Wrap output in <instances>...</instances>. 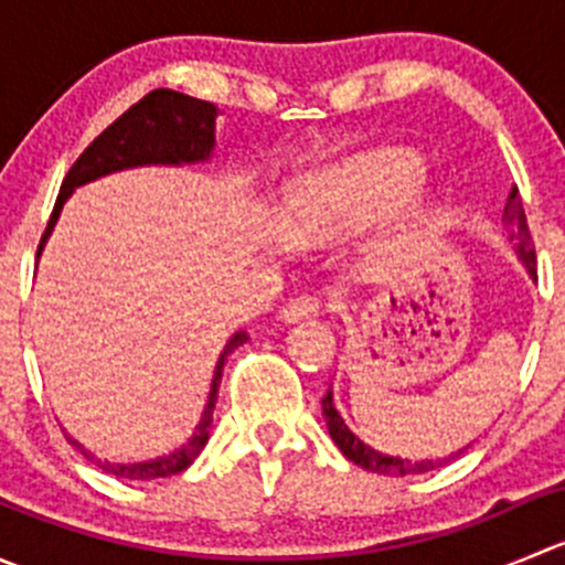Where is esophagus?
<instances>
[{
    "mask_svg": "<svg viewBox=\"0 0 565 565\" xmlns=\"http://www.w3.org/2000/svg\"><path fill=\"white\" fill-rule=\"evenodd\" d=\"M322 303L319 298H311V295H300V298L289 300L287 306L281 309V319L284 322H298V319H311L319 315Z\"/></svg>",
    "mask_w": 565,
    "mask_h": 565,
    "instance_id": "34e87169",
    "label": "esophagus"
}]
</instances>
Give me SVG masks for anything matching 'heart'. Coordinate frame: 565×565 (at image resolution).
Wrapping results in <instances>:
<instances>
[{
  "label": "heart",
  "instance_id": "b5f03b06",
  "mask_svg": "<svg viewBox=\"0 0 565 565\" xmlns=\"http://www.w3.org/2000/svg\"><path fill=\"white\" fill-rule=\"evenodd\" d=\"M420 163L407 152L361 156L341 167L303 177L287 191L281 204V226L292 241H330L358 221L398 202L420 182ZM407 237L398 235L380 250L383 262H398Z\"/></svg>",
  "mask_w": 565,
  "mask_h": 565
}]
</instances>
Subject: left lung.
<instances>
[{
	"label": "left lung",
	"mask_w": 565,
	"mask_h": 565,
	"mask_svg": "<svg viewBox=\"0 0 565 565\" xmlns=\"http://www.w3.org/2000/svg\"><path fill=\"white\" fill-rule=\"evenodd\" d=\"M503 221H505V226H509V241H514L516 254H520L522 265L527 267L530 278L535 281V248H533V237H530V230H527L525 207H522V199H520V191H516V188H511L509 202H505V210H503ZM322 415H324V424H328L330 437H333V443L339 446V451L344 454V457L350 461L361 465L363 470L380 472V476H396V478L398 476H418V472L435 470V467L446 465L448 459L459 457V454H461V451L451 454L448 459L413 461V459L388 457V454L374 451V448L366 446L361 437L352 435L350 426L344 424V418H341L339 409H335L333 393H330V391L324 393V398H322Z\"/></svg>",
	"instance_id": "8db88e82"
}]
</instances>
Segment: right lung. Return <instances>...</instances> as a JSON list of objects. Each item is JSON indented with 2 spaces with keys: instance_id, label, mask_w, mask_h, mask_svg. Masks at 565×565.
I'll use <instances>...</instances> for the list:
<instances>
[{
  "instance_id": "right-lung-1",
  "label": "right lung",
  "mask_w": 565,
  "mask_h": 565,
  "mask_svg": "<svg viewBox=\"0 0 565 565\" xmlns=\"http://www.w3.org/2000/svg\"><path fill=\"white\" fill-rule=\"evenodd\" d=\"M215 117H218V108L207 100L191 98V95L174 93V89H152L150 95L134 104L122 117L114 119L111 125L87 147V150L78 156V161L73 163L71 172L65 174L60 188V196H56L54 210H51L49 226H45L43 237H40L38 246V259L43 254L45 241H49L51 230H54L56 218L62 213V204L65 199L76 191L84 182H93L98 177H106L111 172H122V169L134 167H180V163H199L207 161L210 152L215 147ZM248 333L246 330H237L230 341H226L224 352H221L218 363H215L213 383H210L207 404H204L202 420L196 424L191 440L185 446L177 448L169 457H158L150 461H134V465H114V461L98 459L95 454H89L87 448L78 440L67 437L71 446H76V451L84 454V459L98 465L104 472H111L117 478H130V481H150V478H167L177 476L185 467L193 465V459L202 454V448L207 446L210 426H213V409L218 402V388H221V374H224V361L232 350H237L241 344H246Z\"/></svg>"
}]
</instances>
